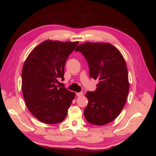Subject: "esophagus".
<instances>
[{"label":"esophagus","instance_id":"esophagus-1","mask_svg":"<svg viewBox=\"0 0 156 156\" xmlns=\"http://www.w3.org/2000/svg\"><path fill=\"white\" fill-rule=\"evenodd\" d=\"M76 95L78 96V97H81L82 96H83V92H78L76 94Z\"/></svg>","mask_w":156,"mask_h":156}]
</instances>
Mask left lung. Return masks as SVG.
<instances>
[{
	"mask_svg": "<svg viewBox=\"0 0 156 156\" xmlns=\"http://www.w3.org/2000/svg\"><path fill=\"white\" fill-rule=\"evenodd\" d=\"M75 51L85 57L90 77L99 81L96 90L85 95L88 103L84 117L94 125L110 123L123 109L129 93L128 72L123 56L112 45L99 42L82 44Z\"/></svg>",
	"mask_w": 156,
	"mask_h": 156,
	"instance_id": "1",
	"label": "left lung"
}]
</instances>
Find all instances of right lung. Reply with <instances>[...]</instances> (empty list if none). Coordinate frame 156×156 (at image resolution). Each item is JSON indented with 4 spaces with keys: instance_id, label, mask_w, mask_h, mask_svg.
I'll return each mask as SVG.
<instances>
[{
    "instance_id": "add662e5",
    "label": "right lung",
    "mask_w": 156,
    "mask_h": 156,
    "mask_svg": "<svg viewBox=\"0 0 156 156\" xmlns=\"http://www.w3.org/2000/svg\"><path fill=\"white\" fill-rule=\"evenodd\" d=\"M79 42L46 40L28 56L22 69V92L28 109L40 122L55 124L62 122L75 93L59 87L64 66Z\"/></svg>"
}]
</instances>
